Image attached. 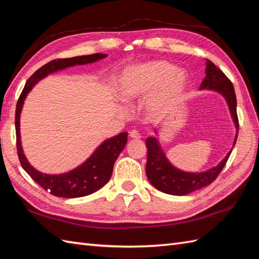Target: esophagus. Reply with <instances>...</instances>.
I'll return each mask as SVG.
<instances>
[{"label":"esophagus","mask_w":259,"mask_h":259,"mask_svg":"<svg viewBox=\"0 0 259 259\" xmlns=\"http://www.w3.org/2000/svg\"><path fill=\"white\" fill-rule=\"evenodd\" d=\"M129 137H130L131 139H140V138H141L140 134L137 133L136 130H131L130 133H129Z\"/></svg>","instance_id":"1"}]
</instances>
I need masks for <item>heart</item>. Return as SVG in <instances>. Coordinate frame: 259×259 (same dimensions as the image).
I'll list each match as a JSON object with an SVG mask.
<instances>
[{
  "label": "heart",
  "mask_w": 259,
  "mask_h": 259,
  "mask_svg": "<svg viewBox=\"0 0 259 259\" xmlns=\"http://www.w3.org/2000/svg\"><path fill=\"white\" fill-rule=\"evenodd\" d=\"M186 75L166 61H152L130 65L119 82V96L124 101L141 99L153 93L146 110L150 117H159L172 107L186 87Z\"/></svg>",
  "instance_id": "1"
}]
</instances>
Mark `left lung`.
<instances>
[{
	"label": "left lung",
	"instance_id": "obj_1",
	"mask_svg": "<svg viewBox=\"0 0 259 259\" xmlns=\"http://www.w3.org/2000/svg\"><path fill=\"white\" fill-rule=\"evenodd\" d=\"M203 89L216 91L226 99L230 114H232L236 126V136L233 145L235 146L238 136L239 123L237 111H236L237 100H236L234 85L223 71L219 70L209 60L206 61V76L200 85V90ZM155 133H157L156 129ZM146 145L148 148L146 163V174L148 179L158 190L174 196L188 195L192 191L210 185L217 178V176L221 174L228 160L230 153H232V150H230L227 153V156L216 167L206 170V171L186 172L174 167L169 162L156 137H148L146 139Z\"/></svg>",
	"mask_w": 259,
	"mask_h": 259
}]
</instances>
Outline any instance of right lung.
Segmentation results:
<instances>
[{
    "label": "right lung",
    "mask_w": 259,
    "mask_h": 259,
    "mask_svg": "<svg viewBox=\"0 0 259 259\" xmlns=\"http://www.w3.org/2000/svg\"><path fill=\"white\" fill-rule=\"evenodd\" d=\"M107 54L95 53L90 56L73 57L68 59H58L45 64L33 73L29 80L26 81L24 89L16 103L15 110V133H16V148H18V156L22 168L29 174L30 177L40 185L43 189L48 190L51 195L63 198H78L91 195L98 191L106 185L111 178L114 162L117 160L120 152L124 149L128 134L122 133L112 138L104 140L99 146L95 152L87 159V160L69 172L60 175H49L38 171L33 168L24 156L23 149L21 145L20 135V115L22 107L25 98L32 88L38 81L46 78L47 75L57 72V71L67 69L74 65H82L93 63L106 58Z\"/></svg>",
    "instance_id": "1"
}]
</instances>
